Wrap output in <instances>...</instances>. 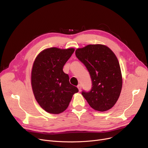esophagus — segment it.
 Instances as JSON below:
<instances>
[{
  "label": "esophagus",
  "mask_w": 148,
  "mask_h": 148,
  "mask_svg": "<svg viewBox=\"0 0 148 148\" xmlns=\"http://www.w3.org/2000/svg\"><path fill=\"white\" fill-rule=\"evenodd\" d=\"M77 87H78V90H79V91H81V88H82V86H81V85L80 84L78 85Z\"/></svg>",
  "instance_id": "34e87169"
}]
</instances>
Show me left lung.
Returning <instances> with one entry per match:
<instances>
[{"label":"left lung","instance_id":"8db88e82","mask_svg":"<svg viewBox=\"0 0 148 148\" xmlns=\"http://www.w3.org/2000/svg\"><path fill=\"white\" fill-rule=\"evenodd\" d=\"M76 56L84 64L92 79L89 92L82 96L93 109L104 112L116 103L122 88L120 66L115 55L101 44L88 45L75 51Z\"/></svg>","mask_w":148,"mask_h":148}]
</instances>
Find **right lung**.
Returning <instances> with one entry per match:
<instances>
[{
    "label": "right lung",
    "mask_w": 148,
    "mask_h": 148,
    "mask_svg": "<svg viewBox=\"0 0 148 148\" xmlns=\"http://www.w3.org/2000/svg\"><path fill=\"white\" fill-rule=\"evenodd\" d=\"M75 51L51 47L41 51L35 60L32 71V86L40 106L50 114H58L69 105L78 88L69 82L63 72L64 64Z\"/></svg>",
    "instance_id": "right-lung-1"
}]
</instances>
